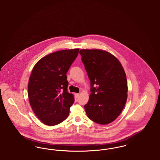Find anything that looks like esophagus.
<instances>
[{
	"label": "esophagus",
	"mask_w": 160,
	"mask_h": 160,
	"mask_svg": "<svg viewBox=\"0 0 160 160\" xmlns=\"http://www.w3.org/2000/svg\"><path fill=\"white\" fill-rule=\"evenodd\" d=\"M74 95H75V97H76V98H78V97H79V95H80V94H79V93H76Z\"/></svg>",
	"instance_id": "1"
}]
</instances>
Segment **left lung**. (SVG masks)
I'll list each match as a JSON object with an SVG mask.
<instances>
[{
	"label": "left lung",
	"instance_id": "8db88e82",
	"mask_svg": "<svg viewBox=\"0 0 160 160\" xmlns=\"http://www.w3.org/2000/svg\"><path fill=\"white\" fill-rule=\"evenodd\" d=\"M91 82V93L84 106L93 122L106 125L114 121L125 105L128 86L121 63L112 54L101 50H80Z\"/></svg>",
	"mask_w": 160,
	"mask_h": 160
}]
</instances>
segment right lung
<instances>
[{"instance_id":"1","label":"right lung","mask_w":160,"mask_h":160,"mask_svg":"<svg viewBox=\"0 0 160 160\" xmlns=\"http://www.w3.org/2000/svg\"><path fill=\"white\" fill-rule=\"evenodd\" d=\"M79 49L54 52L41 59L32 69L28 84L31 107L38 119L49 126L65 120L74 102L67 91V72L78 54Z\"/></svg>"}]
</instances>
